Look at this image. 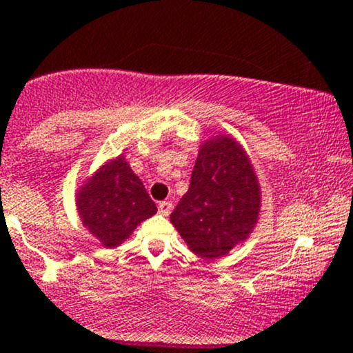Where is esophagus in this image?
<instances>
[{
    "label": "esophagus",
    "mask_w": 353,
    "mask_h": 353,
    "mask_svg": "<svg viewBox=\"0 0 353 353\" xmlns=\"http://www.w3.org/2000/svg\"><path fill=\"white\" fill-rule=\"evenodd\" d=\"M157 210H159L161 216H169L172 210V204L169 201H163L159 202V205H157Z\"/></svg>",
    "instance_id": "1"
}]
</instances>
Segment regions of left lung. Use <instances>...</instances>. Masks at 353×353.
<instances>
[{
    "instance_id": "1",
    "label": "left lung",
    "mask_w": 353,
    "mask_h": 353,
    "mask_svg": "<svg viewBox=\"0 0 353 353\" xmlns=\"http://www.w3.org/2000/svg\"><path fill=\"white\" fill-rule=\"evenodd\" d=\"M261 194L245 149L232 136L217 134L201 144L190 185L171 222L194 254L222 257L252 234Z\"/></svg>"
}]
</instances>
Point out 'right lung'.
Here are the masks:
<instances>
[{"label": "right lung", "instance_id": "add662e5", "mask_svg": "<svg viewBox=\"0 0 353 353\" xmlns=\"http://www.w3.org/2000/svg\"><path fill=\"white\" fill-rule=\"evenodd\" d=\"M76 209L83 225L104 247H117L145 219L157 212L143 181L124 156L104 163L76 192Z\"/></svg>", "mask_w": 353, "mask_h": 353}]
</instances>
